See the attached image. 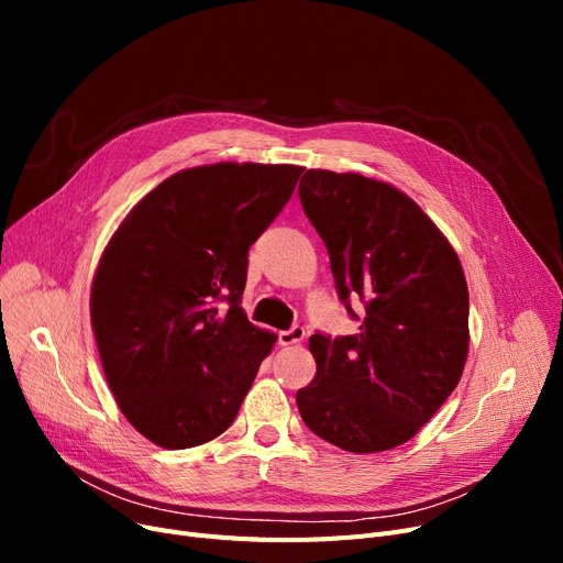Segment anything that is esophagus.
I'll return each instance as SVG.
<instances>
[{"label": "esophagus", "instance_id": "34e87169", "mask_svg": "<svg viewBox=\"0 0 563 563\" xmlns=\"http://www.w3.org/2000/svg\"><path fill=\"white\" fill-rule=\"evenodd\" d=\"M303 338H306V329H303V327H299V323H294L291 329L280 331V335H278V340H280V344H283V346L299 344Z\"/></svg>", "mask_w": 563, "mask_h": 563}]
</instances>
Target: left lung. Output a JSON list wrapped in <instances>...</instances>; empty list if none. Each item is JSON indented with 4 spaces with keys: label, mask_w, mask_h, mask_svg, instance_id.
Masks as SVG:
<instances>
[{
    "label": "left lung",
    "mask_w": 563,
    "mask_h": 563,
    "mask_svg": "<svg viewBox=\"0 0 563 563\" xmlns=\"http://www.w3.org/2000/svg\"><path fill=\"white\" fill-rule=\"evenodd\" d=\"M303 212L327 244L356 335L310 338L317 374L297 393L306 427L372 454L416 435L463 374L467 285L459 255L399 189L358 173L306 170ZM351 300L366 306L363 318Z\"/></svg>",
    "instance_id": "8db88e82"
}]
</instances>
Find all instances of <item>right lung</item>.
<instances>
[{
  "instance_id": "1",
  "label": "right lung",
  "mask_w": 563,
  "mask_h": 563,
  "mask_svg": "<svg viewBox=\"0 0 563 563\" xmlns=\"http://www.w3.org/2000/svg\"><path fill=\"white\" fill-rule=\"evenodd\" d=\"M301 166L210 164L170 175L113 232L91 289L109 388L155 445L187 450L236 418L274 333L242 310L249 249Z\"/></svg>"
}]
</instances>
